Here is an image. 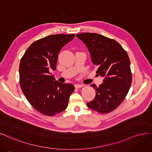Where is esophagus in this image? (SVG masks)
<instances>
[{
    "label": "esophagus",
    "mask_w": 152,
    "mask_h": 152,
    "mask_svg": "<svg viewBox=\"0 0 152 152\" xmlns=\"http://www.w3.org/2000/svg\"><path fill=\"white\" fill-rule=\"evenodd\" d=\"M75 87L76 88H81L82 87H83V85H75Z\"/></svg>",
    "instance_id": "34e87169"
}]
</instances>
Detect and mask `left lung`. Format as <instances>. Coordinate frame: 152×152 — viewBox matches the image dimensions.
Here are the masks:
<instances>
[{
    "mask_svg": "<svg viewBox=\"0 0 152 152\" xmlns=\"http://www.w3.org/2000/svg\"><path fill=\"white\" fill-rule=\"evenodd\" d=\"M90 51L92 62L97 67L96 75L104 77L96 86L94 100L87 106L100 114L114 110L124 100L132 82L130 60L126 51L115 40L93 33L77 34Z\"/></svg>",
    "mask_w": 152,
    "mask_h": 152,
    "instance_id": "left-lung-1",
    "label": "left lung"
}]
</instances>
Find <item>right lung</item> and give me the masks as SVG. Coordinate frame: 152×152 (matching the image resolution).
Segmentation results:
<instances>
[{
	"label": "right lung",
	"instance_id": "right-lung-1",
	"mask_svg": "<svg viewBox=\"0 0 152 152\" xmlns=\"http://www.w3.org/2000/svg\"><path fill=\"white\" fill-rule=\"evenodd\" d=\"M75 34L52 35L34 42L22 57L19 64V84L31 106L40 113L53 116L67 107L75 90L72 84L61 83L50 71H55L58 54Z\"/></svg>",
	"mask_w": 152,
	"mask_h": 152
}]
</instances>
